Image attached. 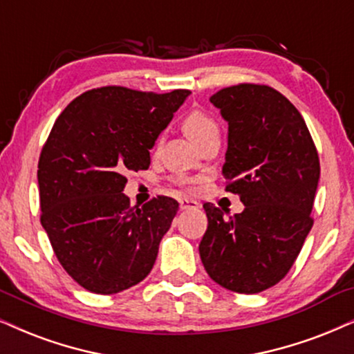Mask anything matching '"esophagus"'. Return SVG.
Returning a JSON list of instances; mask_svg holds the SVG:
<instances>
[{"label": "esophagus", "instance_id": "1", "mask_svg": "<svg viewBox=\"0 0 354 354\" xmlns=\"http://www.w3.org/2000/svg\"><path fill=\"white\" fill-rule=\"evenodd\" d=\"M178 206H180V209H195V208H198V203H196L195 200L182 198V200H178Z\"/></svg>", "mask_w": 354, "mask_h": 354}]
</instances>
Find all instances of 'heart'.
Returning <instances> with one entry per match:
<instances>
[{
	"instance_id": "obj_1",
	"label": "heart",
	"mask_w": 354,
	"mask_h": 354,
	"mask_svg": "<svg viewBox=\"0 0 354 354\" xmlns=\"http://www.w3.org/2000/svg\"><path fill=\"white\" fill-rule=\"evenodd\" d=\"M182 127L187 135L190 136L196 145H200L206 136L211 135V133L218 131V127L213 118L206 115V113L201 112V110H190V112L183 117Z\"/></svg>"
}]
</instances>
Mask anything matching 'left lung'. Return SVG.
<instances>
[{"label": "left lung", "instance_id": "1", "mask_svg": "<svg viewBox=\"0 0 354 354\" xmlns=\"http://www.w3.org/2000/svg\"><path fill=\"white\" fill-rule=\"evenodd\" d=\"M209 102L229 125L226 190L245 208L226 219L203 205L208 229L200 257L213 281L255 295L281 281L304 245L314 224L319 154L299 110L273 87H224Z\"/></svg>", "mask_w": 354, "mask_h": 354}]
</instances>
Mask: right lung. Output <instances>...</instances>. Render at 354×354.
I'll return each instance as SVG.
<instances>
[{
	"mask_svg": "<svg viewBox=\"0 0 354 354\" xmlns=\"http://www.w3.org/2000/svg\"><path fill=\"white\" fill-rule=\"evenodd\" d=\"M188 94L97 87L55 122L37 171L40 223L62 267L87 291L115 295L153 270L178 203L158 196L130 206L125 174L149 167V149Z\"/></svg>",
	"mask_w": 354,
	"mask_h": 354,
	"instance_id": "1",
	"label": "right lung"
}]
</instances>
